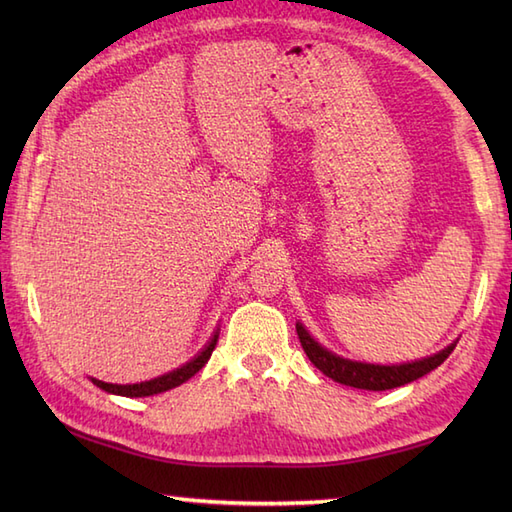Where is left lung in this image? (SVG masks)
I'll use <instances>...</instances> for the list:
<instances>
[{"label": "left lung", "mask_w": 512, "mask_h": 512, "mask_svg": "<svg viewBox=\"0 0 512 512\" xmlns=\"http://www.w3.org/2000/svg\"><path fill=\"white\" fill-rule=\"evenodd\" d=\"M297 334L303 352L308 354L312 365L321 369V372L336 380V383L347 385V387H356V389H367V391H385V389H394L400 385L413 383L420 376L429 374L431 369H436L447 361L449 354L455 350V343L444 347L442 352L420 358V361H411V363H402V365H372V363H358L350 361V358L336 356L334 352L325 350L321 343H317L310 336V332L303 328L301 323H297Z\"/></svg>", "instance_id": "8db88e82"}]
</instances>
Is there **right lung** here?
Here are the masks:
<instances>
[{"label": "right lung", "instance_id": "add662e5", "mask_svg": "<svg viewBox=\"0 0 512 512\" xmlns=\"http://www.w3.org/2000/svg\"><path fill=\"white\" fill-rule=\"evenodd\" d=\"M217 339H220V330H215L211 341L204 345V350L193 356L189 363H184L182 367L173 369V372L169 374H162L158 378H151V380H145V383H134V385H116V383H103V380H96L92 378V383L96 387H101L103 391H107V394H116V396H127V398H143V396H154V394H162V391H169L173 387H178L182 383H187V380L191 376H195L200 372V369L206 365V361H209L215 345H217Z\"/></svg>", "mask_w": 512, "mask_h": 512}]
</instances>
